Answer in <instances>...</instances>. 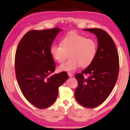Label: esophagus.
Listing matches in <instances>:
<instances>
[{"mask_svg":"<svg viewBox=\"0 0 130 130\" xmlns=\"http://www.w3.org/2000/svg\"><path fill=\"white\" fill-rule=\"evenodd\" d=\"M68 76H69L70 77H72L73 76V74L72 73V72H68Z\"/></svg>","mask_w":130,"mask_h":130,"instance_id":"34e87169","label":"esophagus"}]
</instances>
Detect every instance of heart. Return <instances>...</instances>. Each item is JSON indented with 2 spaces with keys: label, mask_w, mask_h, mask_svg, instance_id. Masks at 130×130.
Returning a JSON list of instances; mask_svg holds the SVG:
<instances>
[{
  "label": "heart",
  "mask_w": 130,
  "mask_h": 130,
  "mask_svg": "<svg viewBox=\"0 0 130 130\" xmlns=\"http://www.w3.org/2000/svg\"><path fill=\"white\" fill-rule=\"evenodd\" d=\"M98 49V43L94 39L72 32L61 39L60 45H52L50 53L52 58L58 63H62L69 53L70 59L61 65L58 70L72 72L81 66L85 68L91 65L96 58Z\"/></svg>",
  "instance_id": "heart-1"
}]
</instances>
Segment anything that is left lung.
Listing matches in <instances>:
<instances>
[{
    "mask_svg": "<svg viewBox=\"0 0 130 130\" xmlns=\"http://www.w3.org/2000/svg\"><path fill=\"white\" fill-rule=\"evenodd\" d=\"M84 30L96 36L98 53L93 62L75 76L78 87L74 96L80 105L92 108L102 104L113 90L118 77L119 59L115 44L106 31L96 28ZM84 74L90 76L85 79Z\"/></svg>",
    "mask_w": 130,
    "mask_h": 130,
    "instance_id": "8db88e82",
    "label": "left lung"
}]
</instances>
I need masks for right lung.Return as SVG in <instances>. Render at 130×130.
Returning <instances> with one entry per match:
<instances>
[{
    "instance_id": "1",
    "label": "right lung",
    "mask_w": 130,
    "mask_h": 130,
    "mask_svg": "<svg viewBox=\"0 0 130 130\" xmlns=\"http://www.w3.org/2000/svg\"><path fill=\"white\" fill-rule=\"evenodd\" d=\"M60 31L59 28L30 30L21 39L16 50L15 69L19 88L27 101L39 109L53 104L58 88L69 78L66 72L50 75L56 64L50 48Z\"/></svg>"
}]
</instances>
